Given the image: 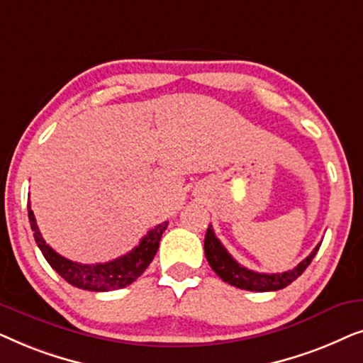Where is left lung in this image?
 Here are the masks:
<instances>
[{"instance_id": "8db88e82", "label": "left lung", "mask_w": 363, "mask_h": 363, "mask_svg": "<svg viewBox=\"0 0 363 363\" xmlns=\"http://www.w3.org/2000/svg\"><path fill=\"white\" fill-rule=\"evenodd\" d=\"M320 245L322 241L314 247V251H312L304 261H301L299 264L294 267V269L286 272H276V274H266V272L246 269V267L241 266L236 259H233V256L226 251V247L223 246L220 240L215 236L213 226L210 225L205 235V256L208 262H210L211 269L215 271L223 281L228 282V284L240 287V289L246 291L267 292L284 289V287L289 286L292 281H296L297 277L306 271V267L311 264V261L314 259Z\"/></svg>"}]
</instances>
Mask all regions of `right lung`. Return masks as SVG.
Here are the masks:
<instances>
[{
    "label": "right lung",
    "mask_w": 363,
    "mask_h": 363,
    "mask_svg": "<svg viewBox=\"0 0 363 363\" xmlns=\"http://www.w3.org/2000/svg\"><path fill=\"white\" fill-rule=\"evenodd\" d=\"M28 216L31 223V230L34 231V240L43 256L51 264L54 271L57 272L62 279L69 284L84 291L94 292H107L122 289L132 284L142 272L147 269L153 257L157 255L158 245H160L163 231L167 230L168 221L157 225L153 230L142 238L140 245L133 247L125 256L117 257V259L108 262H99V264H81V262L71 261L67 257L57 255L46 241L43 240L39 228L36 225V218L28 203Z\"/></svg>",
    "instance_id": "add662e5"
}]
</instances>
